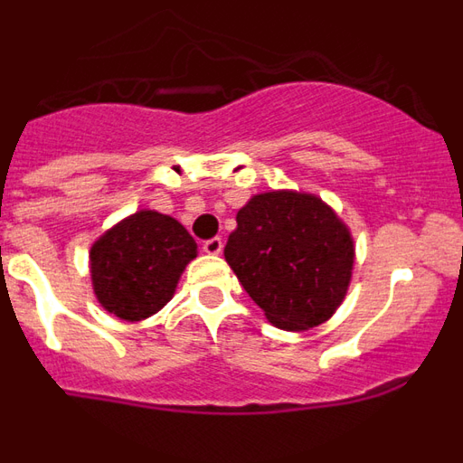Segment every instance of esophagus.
Wrapping results in <instances>:
<instances>
[{"label":"esophagus","instance_id":"esophagus-1","mask_svg":"<svg viewBox=\"0 0 463 463\" xmlns=\"http://www.w3.org/2000/svg\"><path fill=\"white\" fill-rule=\"evenodd\" d=\"M203 252H206V255H220V252H222V239L215 236V239L203 241Z\"/></svg>","mask_w":463,"mask_h":463}]
</instances>
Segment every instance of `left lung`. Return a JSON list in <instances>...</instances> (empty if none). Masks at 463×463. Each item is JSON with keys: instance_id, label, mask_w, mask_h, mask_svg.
Segmentation results:
<instances>
[{"instance_id": "obj_1", "label": "left lung", "mask_w": 463, "mask_h": 463, "mask_svg": "<svg viewBox=\"0 0 463 463\" xmlns=\"http://www.w3.org/2000/svg\"><path fill=\"white\" fill-rule=\"evenodd\" d=\"M224 260L278 329L326 322L345 298L354 241L320 196L273 190L236 213Z\"/></svg>"}]
</instances>
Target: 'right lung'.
Here are the masks:
<instances>
[{
  "instance_id": "obj_1",
  "label": "right lung",
  "mask_w": 463,
  "mask_h": 463,
  "mask_svg": "<svg viewBox=\"0 0 463 463\" xmlns=\"http://www.w3.org/2000/svg\"><path fill=\"white\" fill-rule=\"evenodd\" d=\"M194 257V239L178 220L157 211H137L92 243L94 297L120 320H146L169 304Z\"/></svg>"
}]
</instances>
